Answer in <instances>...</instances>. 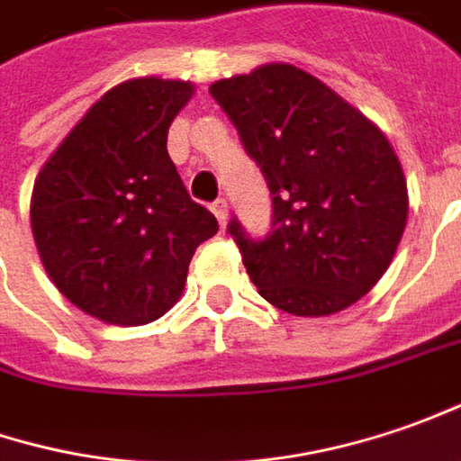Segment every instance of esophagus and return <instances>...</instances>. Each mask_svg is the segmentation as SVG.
I'll use <instances>...</instances> for the list:
<instances>
[{
    "instance_id": "1",
    "label": "esophagus",
    "mask_w": 461,
    "mask_h": 461,
    "mask_svg": "<svg viewBox=\"0 0 461 461\" xmlns=\"http://www.w3.org/2000/svg\"><path fill=\"white\" fill-rule=\"evenodd\" d=\"M212 212H214L216 221L221 224V227H227V219H230V203L224 199H216L214 203H212Z\"/></svg>"
}]
</instances>
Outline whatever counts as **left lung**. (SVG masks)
Returning a JSON list of instances; mask_svg holds the SVG:
<instances>
[{
    "label": "left lung",
    "mask_w": 461,
    "mask_h": 461,
    "mask_svg": "<svg viewBox=\"0 0 461 461\" xmlns=\"http://www.w3.org/2000/svg\"><path fill=\"white\" fill-rule=\"evenodd\" d=\"M273 194V231L230 234L258 294L294 316L357 303L390 267L408 221L403 166L385 132L291 63L212 84Z\"/></svg>",
    "instance_id": "1"
}]
</instances>
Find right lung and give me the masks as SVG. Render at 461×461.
I'll list each match as a JSON object with an SVG mask.
<instances>
[{"label": "right lung", "mask_w": 461, "mask_h": 461, "mask_svg": "<svg viewBox=\"0 0 461 461\" xmlns=\"http://www.w3.org/2000/svg\"><path fill=\"white\" fill-rule=\"evenodd\" d=\"M191 96L181 78L122 81L35 178L30 227L42 267L104 324H150L173 309L196 247L219 230L167 155V127Z\"/></svg>", "instance_id": "right-lung-1"}]
</instances>
